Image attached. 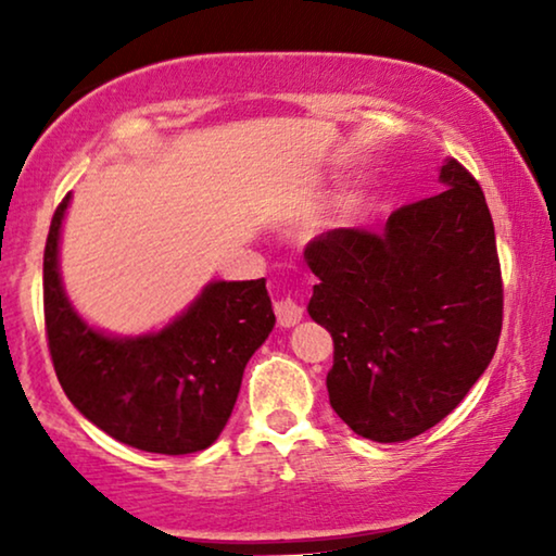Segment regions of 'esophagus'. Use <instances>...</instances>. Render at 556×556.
<instances>
[{
	"mask_svg": "<svg viewBox=\"0 0 556 556\" xmlns=\"http://www.w3.org/2000/svg\"><path fill=\"white\" fill-rule=\"evenodd\" d=\"M273 308H276V316H278V324L280 326H295L303 318V306L299 301H293L291 295H286V299H278L273 303Z\"/></svg>",
	"mask_w": 556,
	"mask_h": 556,
	"instance_id": "obj_1",
	"label": "esophagus"
}]
</instances>
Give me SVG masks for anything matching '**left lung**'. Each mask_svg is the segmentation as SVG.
Instances as JSON below:
<instances>
[{
  "label": "left lung",
  "mask_w": 556,
  "mask_h": 556,
  "mask_svg": "<svg viewBox=\"0 0 556 556\" xmlns=\"http://www.w3.org/2000/svg\"><path fill=\"white\" fill-rule=\"evenodd\" d=\"M443 192L382 232L339 227L303 250L308 314L333 339L329 402L356 435L402 443L451 415L498 346L504 280L483 189L455 159Z\"/></svg>",
  "instance_id": "8db88e82"
}]
</instances>
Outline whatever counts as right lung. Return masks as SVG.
<instances>
[{
  "mask_svg": "<svg viewBox=\"0 0 556 556\" xmlns=\"http://www.w3.org/2000/svg\"><path fill=\"white\" fill-rule=\"evenodd\" d=\"M71 194L52 215L42 261L45 333L67 400L96 428L147 453L215 443L242 371L276 326L265 278L217 280L159 333L113 339L75 314L60 283L58 240Z\"/></svg>",
  "mask_w": 556,
  "mask_h": 556,
  "instance_id": "1",
  "label": "right lung"
}]
</instances>
